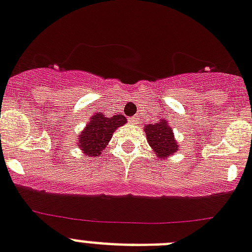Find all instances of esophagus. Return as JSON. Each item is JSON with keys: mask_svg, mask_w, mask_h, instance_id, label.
Returning <instances> with one entry per match:
<instances>
[{"mask_svg": "<svg viewBox=\"0 0 252 252\" xmlns=\"http://www.w3.org/2000/svg\"><path fill=\"white\" fill-rule=\"evenodd\" d=\"M129 122H130V124H137V122H138V118H136V116H134V118H130Z\"/></svg>", "mask_w": 252, "mask_h": 252, "instance_id": "obj_1", "label": "esophagus"}]
</instances>
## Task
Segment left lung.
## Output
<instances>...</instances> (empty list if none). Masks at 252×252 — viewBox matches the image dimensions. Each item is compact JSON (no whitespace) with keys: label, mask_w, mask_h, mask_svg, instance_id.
<instances>
[{"label":"left lung","mask_w":252,"mask_h":252,"mask_svg":"<svg viewBox=\"0 0 252 252\" xmlns=\"http://www.w3.org/2000/svg\"><path fill=\"white\" fill-rule=\"evenodd\" d=\"M145 132L147 142L155 151L158 158H166L178 150V143L174 138V133L166 120L161 119L155 124L146 126Z\"/></svg>","instance_id":"obj_1"}]
</instances>
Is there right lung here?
<instances>
[{"instance_id": "obj_1", "label": "right lung", "mask_w": 252, "mask_h": 252, "mask_svg": "<svg viewBox=\"0 0 252 252\" xmlns=\"http://www.w3.org/2000/svg\"><path fill=\"white\" fill-rule=\"evenodd\" d=\"M126 122V116L122 114L106 118L101 113L91 116V120L78 136V145L83 154L90 158H96L101 155L109 141L113 137L116 128L124 126Z\"/></svg>"}]
</instances>
